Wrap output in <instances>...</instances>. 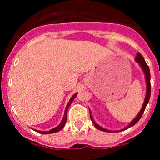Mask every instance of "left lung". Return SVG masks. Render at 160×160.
I'll list each match as a JSON object with an SVG mask.
<instances>
[{
    "instance_id": "left-lung-1",
    "label": "left lung",
    "mask_w": 160,
    "mask_h": 160,
    "mask_svg": "<svg viewBox=\"0 0 160 160\" xmlns=\"http://www.w3.org/2000/svg\"><path fill=\"white\" fill-rule=\"evenodd\" d=\"M135 61H136L137 62H138L140 65V67H142V69L143 72H144L145 75H146V98H145V101H144V103H143V105L142 107L141 108V111H139V113L138 114V115L136 116V117L134 118V120H132V122H131L129 125H128V126L126 127V128H123V129L122 130H119V131H115L114 132H122V131H124L125 129H127V128H130V127L133 126V125H135V124L137 123V122H138V121L140 120V118H141V117L142 116L143 113H144V111L145 109H146V105H147V104L149 103V98H150V94H151V84H150V71H149V67H148V65L146 64V61H145L144 58H143V56H142L141 53L138 52L137 53L136 56H135ZM90 118H91V121L93 123V125H94V126L96 127L98 129L101 130V131H103V132H111L110 130H108V129H105V128H102V127L100 126L99 125H98V124L96 123V122L93 121V118H92V115L91 114H90Z\"/></svg>"
}]
</instances>
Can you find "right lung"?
<instances>
[{
	"mask_svg": "<svg viewBox=\"0 0 160 160\" xmlns=\"http://www.w3.org/2000/svg\"><path fill=\"white\" fill-rule=\"evenodd\" d=\"M77 93H75V94H74L73 96H72V98H70V101H69V103L67 104V108H66V109H65V112H64V115H63V118H62V122H60V124H59L57 127H56V128L49 130V132H47V131H46V132H41V131H36V130L35 131L38 132H40V133H42V134H51V133H54V132H59L61 129H62V128H64V126H65V124H66V122H67V111H68V108H69V107H70L71 103L72 102V101H73L74 98H76V96H77Z\"/></svg>",
	"mask_w": 160,
	"mask_h": 160,
	"instance_id": "add662e5",
	"label": "right lung"
}]
</instances>
